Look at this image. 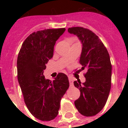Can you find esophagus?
I'll use <instances>...</instances> for the list:
<instances>
[{
  "mask_svg": "<svg viewBox=\"0 0 128 128\" xmlns=\"http://www.w3.org/2000/svg\"><path fill=\"white\" fill-rule=\"evenodd\" d=\"M68 80H69V83L70 85L72 86L73 85V80L72 78H68Z\"/></svg>",
  "mask_w": 128,
  "mask_h": 128,
  "instance_id": "esophagus-1",
  "label": "esophagus"
}]
</instances>
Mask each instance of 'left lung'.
<instances>
[{
    "label": "left lung",
    "instance_id": "left-lung-1",
    "mask_svg": "<svg viewBox=\"0 0 128 128\" xmlns=\"http://www.w3.org/2000/svg\"><path fill=\"white\" fill-rule=\"evenodd\" d=\"M76 35L82 45L80 63L81 70L86 69V81H79L74 84L80 91V97L75 100L76 108L86 117L96 115L106 104L111 89L112 64L108 50L99 37L92 30L81 27L68 29Z\"/></svg>",
    "mask_w": 128,
    "mask_h": 128
}]
</instances>
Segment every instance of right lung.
I'll return each instance as SVG.
<instances>
[{"mask_svg": "<svg viewBox=\"0 0 128 128\" xmlns=\"http://www.w3.org/2000/svg\"><path fill=\"white\" fill-rule=\"evenodd\" d=\"M65 30L47 29L32 32L25 40L18 56V81L24 102L30 114L43 121L57 116L62 97L69 87L68 77L63 73H59L52 81L44 76L56 40Z\"/></svg>", "mask_w": 128, "mask_h": 128, "instance_id": "1", "label": "right lung"}]
</instances>
